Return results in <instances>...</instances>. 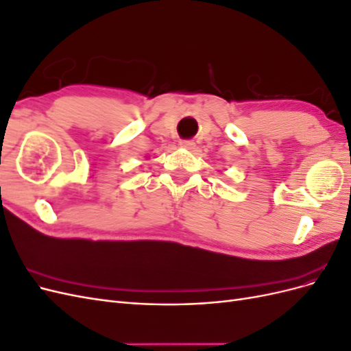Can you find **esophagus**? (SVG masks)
<instances>
[{"instance_id":"esophagus-1","label":"esophagus","mask_w":351,"mask_h":351,"mask_svg":"<svg viewBox=\"0 0 351 351\" xmlns=\"http://www.w3.org/2000/svg\"><path fill=\"white\" fill-rule=\"evenodd\" d=\"M180 147H184V149H193L195 142L193 141H180Z\"/></svg>"}]
</instances>
